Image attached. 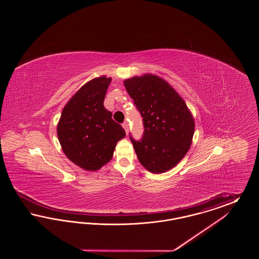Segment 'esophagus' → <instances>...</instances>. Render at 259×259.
Returning <instances> with one entry per match:
<instances>
[{
  "instance_id": "obj_1",
  "label": "esophagus",
  "mask_w": 259,
  "mask_h": 259,
  "mask_svg": "<svg viewBox=\"0 0 259 259\" xmlns=\"http://www.w3.org/2000/svg\"><path fill=\"white\" fill-rule=\"evenodd\" d=\"M122 127H123L124 130H125V132H126V134H128V132H129V129H128V122H127V121H124L123 123H122Z\"/></svg>"
}]
</instances>
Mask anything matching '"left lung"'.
<instances>
[{
	"label": "left lung",
	"mask_w": 259,
	"mask_h": 259,
	"mask_svg": "<svg viewBox=\"0 0 259 259\" xmlns=\"http://www.w3.org/2000/svg\"><path fill=\"white\" fill-rule=\"evenodd\" d=\"M124 85L143 118L142 139L129 135L138 159L151 172L172 169L185 157L194 134V119L185 101L153 74L131 77Z\"/></svg>",
	"instance_id": "obj_1"
}]
</instances>
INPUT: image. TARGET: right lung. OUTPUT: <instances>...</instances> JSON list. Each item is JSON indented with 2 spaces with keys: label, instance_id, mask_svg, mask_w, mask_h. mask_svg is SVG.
Instances as JSON below:
<instances>
[{
  "label": "right lung",
  "instance_id": "add662e5",
  "mask_svg": "<svg viewBox=\"0 0 259 259\" xmlns=\"http://www.w3.org/2000/svg\"><path fill=\"white\" fill-rule=\"evenodd\" d=\"M111 78L88 81L62 111L57 135L66 156L87 171H96L111 160L116 143L125 137L120 124L104 107Z\"/></svg>",
  "mask_w": 259,
  "mask_h": 259
}]
</instances>
